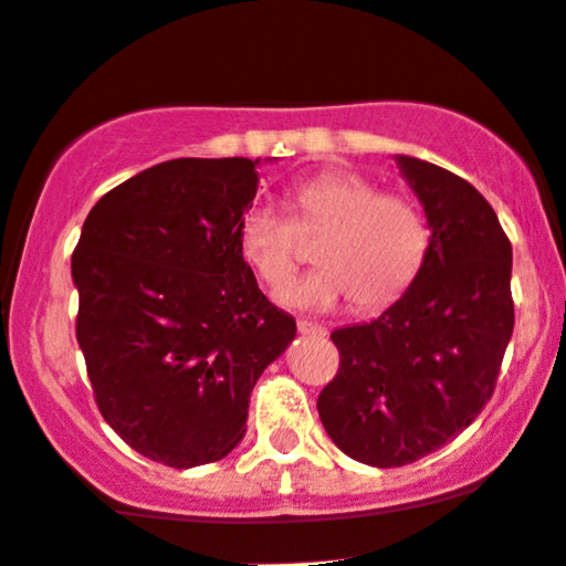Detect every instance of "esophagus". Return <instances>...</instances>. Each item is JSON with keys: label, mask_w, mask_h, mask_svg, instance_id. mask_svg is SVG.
Returning a JSON list of instances; mask_svg holds the SVG:
<instances>
[{"label": "esophagus", "mask_w": 566, "mask_h": 566, "mask_svg": "<svg viewBox=\"0 0 566 566\" xmlns=\"http://www.w3.org/2000/svg\"><path fill=\"white\" fill-rule=\"evenodd\" d=\"M297 333L301 335H327V327L325 325H316V322H308V319H301L297 322Z\"/></svg>", "instance_id": "obj_1"}]
</instances>
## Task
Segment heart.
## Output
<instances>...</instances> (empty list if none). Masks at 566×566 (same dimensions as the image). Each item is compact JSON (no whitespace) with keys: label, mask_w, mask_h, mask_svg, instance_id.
<instances>
[{"label":"heart","mask_w":566,"mask_h":566,"mask_svg":"<svg viewBox=\"0 0 566 566\" xmlns=\"http://www.w3.org/2000/svg\"><path fill=\"white\" fill-rule=\"evenodd\" d=\"M293 226L271 207L254 203L241 214L235 241L244 263L271 290L284 287L297 265L296 231H325L314 247L319 269L297 279L279 301L301 312H327L354 297L374 312L397 301L424 263V217L408 198L378 192L370 179L327 171L290 192Z\"/></svg>","instance_id":"1"}]
</instances>
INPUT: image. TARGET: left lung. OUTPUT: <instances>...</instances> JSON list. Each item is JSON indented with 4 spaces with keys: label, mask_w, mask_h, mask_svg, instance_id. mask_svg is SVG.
Returning <instances> with one entry per match:
<instances>
[{
    "label": "left lung",
    "mask_w": 566,
    "mask_h": 566,
    "mask_svg": "<svg viewBox=\"0 0 566 566\" xmlns=\"http://www.w3.org/2000/svg\"><path fill=\"white\" fill-rule=\"evenodd\" d=\"M424 207L430 244L419 273L381 316L333 331L338 374L316 408L346 457L402 468L475 421L513 335V250L468 179L395 155Z\"/></svg>",
    "instance_id": "left-lung-1"
}]
</instances>
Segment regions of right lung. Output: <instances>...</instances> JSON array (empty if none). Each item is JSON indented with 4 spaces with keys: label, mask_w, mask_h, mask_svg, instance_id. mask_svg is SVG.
I'll list each match as a JSON object with an SVG mask.
<instances>
[{
    "label": "right lung",
    "mask_w": 566,
    "mask_h": 566,
    "mask_svg": "<svg viewBox=\"0 0 566 566\" xmlns=\"http://www.w3.org/2000/svg\"><path fill=\"white\" fill-rule=\"evenodd\" d=\"M258 166L177 158L139 171L98 198L72 254L98 411L134 451L177 470L241 443L252 387L295 338L235 241Z\"/></svg>",
    "instance_id": "add662e5"
}]
</instances>
